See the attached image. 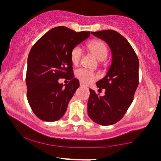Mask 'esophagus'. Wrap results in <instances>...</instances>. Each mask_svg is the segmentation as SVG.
Returning a JSON list of instances; mask_svg holds the SVG:
<instances>
[{"label": "esophagus", "mask_w": 161, "mask_h": 161, "mask_svg": "<svg viewBox=\"0 0 161 161\" xmlns=\"http://www.w3.org/2000/svg\"><path fill=\"white\" fill-rule=\"evenodd\" d=\"M80 86L81 87H84V85L82 83H80Z\"/></svg>", "instance_id": "1"}]
</instances>
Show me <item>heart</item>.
I'll return each mask as SVG.
<instances>
[{
    "instance_id": "1",
    "label": "heart",
    "mask_w": 161,
    "mask_h": 161,
    "mask_svg": "<svg viewBox=\"0 0 161 161\" xmlns=\"http://www.w3.org/2000/svg\"><path fill=\"white\" fill-rule=\"evenodd\" d=\"M89 48L99 61L104 60L107 57L108 48L104 42H100V41H93L89 44ZM82 53H83V50L82 47L79 45H77L72 48L71 52V59L74 65H77L80 62ZM75 76L81 82L84 84L91 83L98 78L97 74L93 71L83 69V68L76 70Z\"/></svg>"
}]
</instances>
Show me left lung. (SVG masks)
<instances>
[{"mask_svg":"<svg viewBox=\"0 0 161 161\" xmlns=\"http://www.w3.org/2000/svg\"><path fill=\"white\" fill-rule=\"evenodd\" d=\"M106 42L112 52V63L106 75L96 82L98 96L92 89L88 100V115L96 123L113 125L120 120L133 102L139 84V60L128 41L113 30L91 32Z\"/></svg>","mask_w":161,"mask_h":161,"instance_id":"1","label":"left lung"}]
</instances>
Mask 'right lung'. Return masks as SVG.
<instances>
[{
	"label": "right lung",
	"instance_id": "1",
	"mask_svg": "<svg viewBox=\"0 0 161 161\" xmlns=\"http://www.w3.org/2000/svg\"><path fill=\"white\" fill-rule=\"evenodd\" d=\"M89 36V31L75 32L59 26L45 33L31 48L26 73L27 99L42 120L57 121L65 114L79 86L74 78L71 52ZM63 77L69 79V84L59 83Z\"/></svg>",
	"mask_w": 161,
	"mask_h": 161
}]
</instances>
